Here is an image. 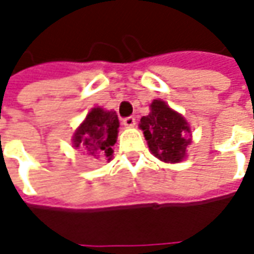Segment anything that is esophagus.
<instances>
[{
  "label": "esophagus",
  "mask_w": 254,
  "mask_h": 254,
  "mask_svg": "<svg viewBox=\"0 0 254 254\" xmlns=\"http://www.w3.org/2000/svg\"><path fill=\"white\" fill-rule=\"evenodd\" d=\"M122 124L125 125L127 127H134V124H136V120H134V117H127V118H124V121Z\"/></svg>",
  "instance_id": "1"
}]
</instances>
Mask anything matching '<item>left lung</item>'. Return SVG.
<instances>
[{"mask_svg": "<svg viewBox=\"0 0 254 254\" xmlns=\"http://www.w3.org/2000/svg\"><path fill=\"white\" fill-rule=\"evenodd\" d=\"M149 107L148 116L140 120V129L149 151L165 163L181 162L187 156V147L191 143L189 124L163 100L155 99Z\"/></svg>", "mask_w": 254, "mask_h": 254, "instance_id": "1", "label": "left lung"}]
</instances>
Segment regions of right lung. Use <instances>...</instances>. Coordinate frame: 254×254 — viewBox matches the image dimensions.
Returning a JSON list of instances; mask_svg holds the SVG:
<instances>
[{
    "instance_id": "obj_1",
    "label": "right lung",
    "mask_w": 254,
    "mask_h": 254,
    "mask_svg": "<svg viewBox=\"0 0 254 254\" xmlns=\"http://www.w3.org/2000/svg\"><path fill=\"white\" fill-rule=\"evenodd\" d=\"M118 127L120 121L116 111L94 107L73 134V147L84 149L96 159L111 160L114 152L111 147L117 141Z\"/></svg>"
}]
</instances>
